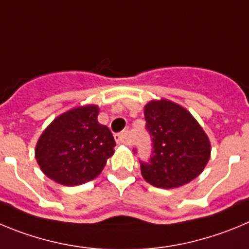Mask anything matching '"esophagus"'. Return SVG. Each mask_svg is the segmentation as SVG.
<instances>
[{"instance_id": "1", "label": "esophagus", "mask_w": 249, "mask_h": 249, "mask_svg": "<svg viewBox=\"0 0 249 249\" xmlns=\"http://www.w3.org/2000/svg\"><path fill=\"white\" fill-rule=\"evenodd\" d=\"M115 141L119 145H127L129 144V133L127 131H123L120 134H116Z\"/></svg>"}]
</instances>
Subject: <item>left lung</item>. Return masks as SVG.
Returning <instances> with one entry per match:
<instances>
[{
    "label": "left lung",
    "instance_id": "left-lung-1",
    "mask_svg": "<svg viewBox=\"0 0 249 249\" xmlns=\"http://www.w3.org/2000/svg\"><path fill=\"white\" fill-rule=\"evenodd\" d=\"M144 115L154 150L149 162H141L142 178L160 189L191 182L211 156L205 130L187 109L167 99L147 103Z\"/></svg>",
    "mask_w": 249,
    "mask_h": 249
}]
</instances>
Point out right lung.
<instances>
[{
  "label": "right lung",
  "mask_w": 249,
  "mask_h": 249,
  "mask_svg": "<svg viewBox=\"0 0 249 249\" xmlns=\"http://www.w3.org/2000/svg\"><path fill=\"white\" fill-rule=\"evenodd\" d=\"M99 107L87 104L60 114L44 129L35 156L47 178L64 186L93 180L114 154L115 140L98 122Z\"/></svg>",
  "instance_id": "obj_1"
}]
</instances>
